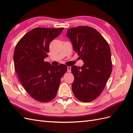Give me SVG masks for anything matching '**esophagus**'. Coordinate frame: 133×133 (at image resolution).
Instances as JSON below:
<instances>
[{"instance_id": "obj_1", "label": "esophagus", "mask_w": 133, "mask_h": 133, "mask_svg": "<svg viewBox=\"0 0 133 133\" xmlns=\"http://www.w3.org/2000/svg\"><path fill=\"white\" fill-rule=\"evenodd\" d=\"M67 71H68V72H71V67L70 66H67Z\"/></svg>"}]
</instances>
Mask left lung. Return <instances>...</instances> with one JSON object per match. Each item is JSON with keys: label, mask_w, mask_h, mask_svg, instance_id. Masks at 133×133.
<instances>
[{"label": "left lung", "mask_w": 133, "mask_h": 133, "mask_svg": "<svg viewBox=\"0 0 133 133\" xmlns=\"http://www.w3.org/2000/svg\"><path fill=\"white\" fill-rule=\"evenodd\" d=\"M66 35L84 63L81 67L71 66L75 78L72 90L78 100L92 101L103 91L111 73L109 45L99 32L90 26L71 28Z\"/></svg>", "instance_id": "obj_1"}]
</instances>
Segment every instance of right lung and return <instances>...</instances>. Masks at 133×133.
Returning a JSON list of instances; mask_svg holds the SVG:
<instances>
[{
  "mask_svg": "<svg viewBox=\"0 0 133 133\" xmlns=\"http://www.w3.org/2000/svg\"><path fill=\"white\" fill-rule=\"evenodd\" d=\"M63 28H36L23 37L14 52V69L23 88L30 96L39 102L55 97L61 78L67 66H52L44 59L48 57L49 45Z\"/></svg>",
  "mask_w": 133,
  "mask_h": 133,
  "instance_id": "1",
  "label": "right lung"
}]
</instances>
